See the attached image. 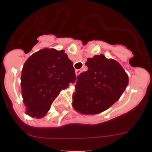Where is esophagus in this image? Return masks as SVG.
<instances>
[{"label": "esophagus", "mask_w": 152, "mask_h": 152, "mask_svg": "<svg viewBox=\"0 0 152 152\" xmlns=\"http://www.w3.org/2000/svg\"><path fill=\"white\" fill-rule=\"evenodd\" d=\"M75 73H76V76H79V75L81 73H82V70H80V69H78V70H75Z\"/></svg>", "instance_id": "obj_1"}]
</instances>
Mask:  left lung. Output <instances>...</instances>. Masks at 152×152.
<instances>
[{"mask_svg": "<svg viewBox=\"0 0 152 152\" xmlns=\"http://www.w3.org/2000/svg\"><path fill=\"white\" fill-rule=\"evenodd\" d=\"M88 70L77 76L73 107L84 115L102 113L117 102L129 83L121 65L104 55L88 58Z\"/></svg>", "mask_w": 152, "mask_h": 152, "instance_id": "obj_1", "label": "left lung"}]
</instances>
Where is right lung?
I'll return each mask as SVG.
<instances>
[{
  "mask_svg": "<svg viewBox=\"0 0 152 152\" xmlns=\"http://www.w3.org/2000/svg\"><path fill=\"white\" fill-rule=\"evenodd\" d=\"M21 89L26 114L40 118L46 115L62 90L76 81L73 62L63 50L43 48L24 64Z\"/></svg>",
  "mask_w": 152,
  "mask_h": 152,
  "instance_id": "obj_1",
  "label": "right lung"
}]
</instances>
